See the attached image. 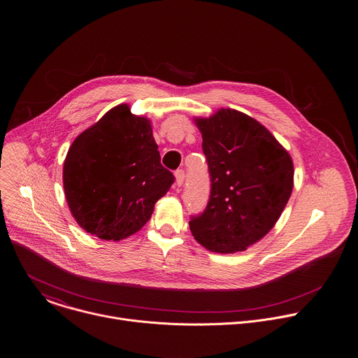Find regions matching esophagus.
<instances>
[{
  "label": "esophagus",
  "mask_w": 358,
  "mask_h": 358,
  "mask_svg": "<svg viewBox=\"0 0 358 358\" xmlns=\"http://www.w3.org/2000/svg\"><path fill=\"white\" fill-rule=\"evenodd\" d=\"M185 178H186V175H185V171H183V169H178V171L175 172V182H176L178 186H182V185H183Z\"/></svg>",
  "instance_id": "1"
}]
</instances>
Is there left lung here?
Wrapping results in <instances>:
<instances>
[{
	"label": "left lung",
	"mask_w": 358,
	"mask_h": 358,
	"mask_svg": "<svg viewBox=\"0 0 358 358\" xmlns=\"http://www.w3.org/2000/svg\"><path fill=\"white\" fill-rule=\"evenodd\" d=\"M203 135L210 196L189 222L210 252H243L277 223L294 189V162L273 134L234 108L194 117Z\"/></svg>",
	"instance_id": "left-lung-1"
}]
</instances>
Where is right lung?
Returning <instances> with one entry per match:
<instances>
[{"instance_id":"add662e5","label":"right lung","mask_w":358,"mask_h":358,"mask_svg":"<svg viewBox=\"0 0 358 358\" xmlns=\"http://www.w3.org/2000/svg\"><path fill=\"white\" fill-rule=\"evenodd\" d=\"M157 149L152 121L132 114L125 103L74 139L64 158L63 187L81 229L120 241L148 223L175 180Z\"/></svg>"}]
</instances>
